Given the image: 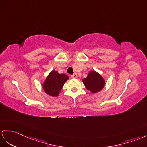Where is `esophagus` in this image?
<instances>
[{"instance_id": "esophagus-1", "label": "esophagus", "mask_w": 147, "mask_h": 147, "mask_svg": "<svg viewBox=\"0 0 147 147\" xmlns=\"http://www.w3.org/2000/svg\"><path fill=\"white\" fill-rule=\"evenodd\" d=\"M71 77L73 78H76L77 77V74H74L73 75H71Z\"/></svg>"}]
</instances>
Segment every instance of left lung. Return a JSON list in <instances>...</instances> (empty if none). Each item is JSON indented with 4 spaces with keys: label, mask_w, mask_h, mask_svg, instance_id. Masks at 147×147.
Wrapping results in <instances>:
<instances>
[{
    "label": "left lung",
    "mask_w": 147,
    "mask_h": 147,
    "mask_svg": "<svg viewBox=\"0 0 147 147\" xmlns=\"http://www.w3.org/2000/svg\"><path fill=\"white\" fill-rule=\"evenodd\" d=\"M83 82L87 90L92 93L100 91L105 85V82L100 75L95 71H92L88 76L84 78Z\"/></svg>",
    "instance_id": "1"
}]
</instances>
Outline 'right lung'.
Here are the masks:
<instances>
[{
  "instance_id": "obj_1",
  "label": "right lung",
  "mask_w": 147,
  "mask_h": 147,
  "mask_svg": "<svg viewBox=\"0 0 147 147\" xmlns=\"http://www.w3.org/2000/svg\"><path fill=\"white\" fill-rule=\"evenodd\" d=\"M68 79L69 77L67 75L59 74L57 71L53 70L47 77L43 88L46 94L52 96H57Z\"/></svg>"
}]
</instances>
